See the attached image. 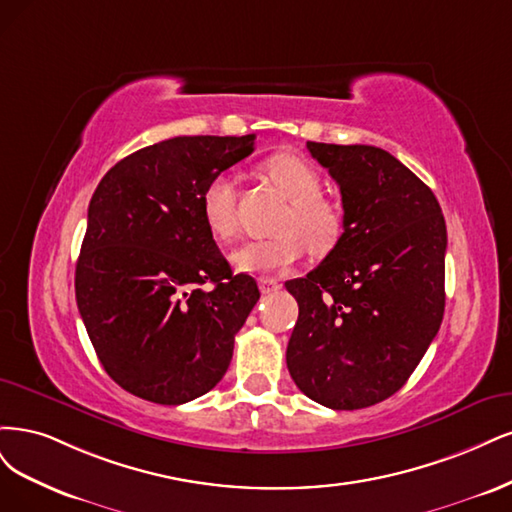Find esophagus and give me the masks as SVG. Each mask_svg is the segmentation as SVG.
<instances>
[{"instance_id": "34e87169", "label": "esophagus", "mask_w": 512, "mask_h": 512, "mask_svg": "<svg viewBox=\"0 0 512 512\" xmlns=\"http://www.w3.org/2000/svg\"><path fill=\"white\" fill-rule=\"evenodd\" d=\"M280 287V283L276 278H261L259 280V289H261V293H272V291H276Z\"/></svg>"}]
</instances>
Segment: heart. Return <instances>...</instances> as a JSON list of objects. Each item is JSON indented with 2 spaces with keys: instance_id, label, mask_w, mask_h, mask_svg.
Masks as SVG:
<instances>
[{
  "instance_id": "obj_1",
  "label": "heart",
  "mask_w": 512,
  "mask_h": 512,
  "mask_svg": "<svg viewBox=\"0 0 512 512\" xmlns=\"http://www.w3.org/2000/svg\"><path fill=\"white\" fill-rule=\"evenodd\" d=\"M263 172L287 195L291 208L280 223V236L246 242L232 253L238 272L278 274L298 263L306 251L329 253L338 244L344 217L338 204L321 195L323 178L319 170L300 155L276 153L263 161ZM200 212L208 232L219 240L238 234V191L232 176H212L200 197Z\"/></svg>"
}]
</instances>
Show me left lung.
Segmentation results:
<instances>
[{
  "instance_id": "1",
  "label": "left lung",
  "mask_w": 512,
  "mask_h": 512,
  "mask_svg": "<svg viewBox=\"0 0 512 512\" xmlns=\"http://www.w3.org/2000/svg\"><path fill=\"white\" fill-rule=\"evenodd\" d=\"M342 195L344 232L304 278L287 368L310 400L357 410L415 372L444 315L447 225L432 189L383 148L306 142Z\"/></svg>"
}]
</instances>
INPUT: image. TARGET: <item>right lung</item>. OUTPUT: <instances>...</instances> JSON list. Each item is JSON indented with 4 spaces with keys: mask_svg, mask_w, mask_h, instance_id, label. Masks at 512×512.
I'll use <instances>...</instances> for the list:
<instances>
[{
    "mask_svg": "<svg viewBox=\"0 0 512 512\" xmlns=\"http://www.w3.org/2000/svg\"><path fill=\"white\" fill-rule=\"evenodd\" d=\"M253 144V134L163 140L121 159L91 197L76 304L108 376L142 400L176 406L208 393L259 300L200 212L208 180Z\"/></svg>",
    "mask_w": 512,
    "mask_h": 512,
    "instance_id": "1",
    "label": "right lung"
}]
</instances>
